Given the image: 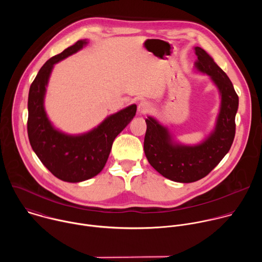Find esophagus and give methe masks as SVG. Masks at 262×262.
Masks as SVG:
<instances>
[{
  "label": "esophagus",
  "mask_w": 262,
  "mask_h": 262,
  "mask_svg": "<svg viewBox=\"0 0 262 262\" xmlns=\"http://www.w3.org/2000/svg\"><path fill=\"white\" fill-rule=\"evenodd\" d=\"M151 104L149 103V102H147V101H141L140 103H139V105H138V113L140 114V115H145V114H147L149 111L151 110Z\"/></svg>",
  "instance_id": "34e87169"
}]
</instances>
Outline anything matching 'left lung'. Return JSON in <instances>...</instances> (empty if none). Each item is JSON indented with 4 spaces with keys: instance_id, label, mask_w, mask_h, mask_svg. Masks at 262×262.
<instances>
[{
    "instance_id": "obj_1",
    "label": "left lung",
    "mask_w": 262,
    "mask_h": 262,
    "mask_svg": "<svg viewBox=\"0 0 262 262\" xmlns=\"http://www.w3.org/2000/svg\"><path fill=\"white\" fill-rule=\"evenodd\" d=\"M197 68L211 77L222 95L214 132L202 144L182 146L172 143L171 137L157 120L148 117L144 138V152L160 174L177 182H194L205 177L229 151L235 136V115L238 96L227 74L201 48H195Z\"/></svg>"
}]
</instances>
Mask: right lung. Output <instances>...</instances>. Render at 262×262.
<instances>
[{
    "mask_svg": "<svg viewBox=\"0 0 262 262\" xmlns=\"http://www.w3.org/2000/svg\"><path fill=\"white\" fill-rule=\"evenodd\" d=\"M86 43L85 40H79L48 60L37 73L29 91L27 128L30 144L48 170L57 178L67 182L87 180L103 169L112 144L137 112V105L132 104L82 136H67L54 129L43 108L50 73L55 63L77 53Z\"/></svg>",
    "mask_w": 262,
    "mask_h": 262,
    "instance_id": "add662e5",
    "label": "right lung"
}]
</instances>
